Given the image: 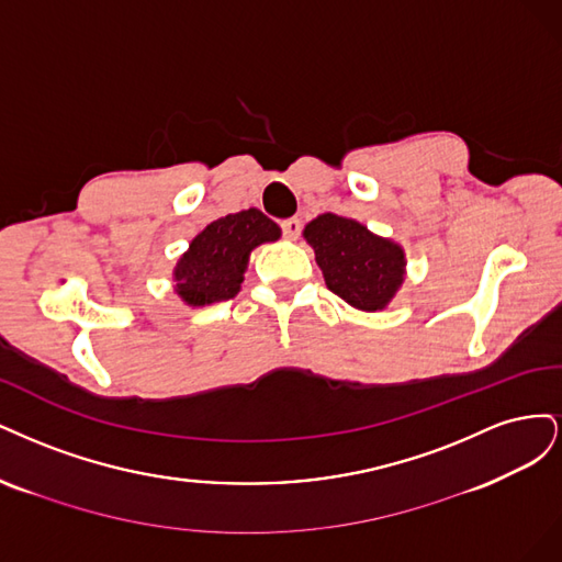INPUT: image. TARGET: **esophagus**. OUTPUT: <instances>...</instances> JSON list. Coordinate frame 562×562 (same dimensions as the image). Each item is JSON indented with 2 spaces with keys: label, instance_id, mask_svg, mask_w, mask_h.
<instances>
[{
  "label": "esophagus",
  "instance_id": "obj_1",
  "mask_svg": "<svg viewBox=\"0 0 562 562\" xmlns=\"http://www.w3.org/2000/svg\"><path fill=\"white\" fill-rule=\"evenodd\" d=\"M280 226H282V235L286 240H296L301 235V222L296 220V216H292V220H284Z\"/></svg>",
  "mask_w": 562,
  "mask_h": 562
}]
</instances>
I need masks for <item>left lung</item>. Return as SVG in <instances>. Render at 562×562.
<instances>
[{
  "label": "left lung",
  "mask_w": 562,
  "mask_h": 562,
  "mask_svg": "<svg viewBox=\"0 0 562 562\" xmlns=\"http://www.w3.org/2000/svg\"><path fill=\"white\" fill-rule=\"evenodd\" d=\"M315 261L336 296L359 311H383L404 282V251L367 226L338 214H319L305 226Z\"/></svg>",
  "instance_id": "obj_1"
}]
</instances>
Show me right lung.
Returning a JSON list of instances; mask_svg holds the SVG:
<instances>
[{
	"instance_id": "add662e5",
	"label": "right lung",
	"mask_w": 562,
	"mask_h": 562,
	"mask_svg": "<svg viewBox=\"0 0 562 562\" xmlns=\"http://www.w3.org/2000/svg\"><path fill=\"white\" fill-rule=\"evenodd\" d=\"M280 238V228L261 210L226 214L198 233L175 268L177 294L189 305L228 301L240 292L249 251Z\"/></svg>"
}]
</instances>
